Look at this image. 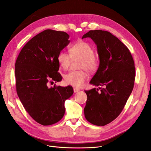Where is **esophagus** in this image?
Here are the masks:
<instances>
[{"mask_svg":"<svg viewBox=\"0 0 151 151\" xmlns=\"http://www.w3.org/2000/svg\"><path fill=\"white\" fill-rule=\"evenodd\" d=\"M73 91H74L75 93H76V92H78L80 91V89H79V88H78L74 87V88H73Z\"/></svg>","mask_w":151,"mask_h":151,"instance_id":"34e87169","label":"esophagus"}]
</instances>
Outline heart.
<instances>
[{"instance_id":"b5f03b06","label":"heart","mask_w":151,"mask_h":151,"mask_svg":"<svg viewBox=\"0 0 151 151\" xmlns=\"http://www.w3.org/2000/svg\"><path fill=\"white\" fill-rule=\"evenodd\" d=\"M94 50L87 42L80 41L76 42L69 48V54L60 52L58 54L57 61L60 67L66 70L69 67L72 59H81L80 69L93 73L98 67V60L94 55ZM88 78L86 71H71L65 76V81L68 84L75 87H80Z\"/></svg>"}]
</instances>
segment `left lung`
<instances>
[{
    "label": "left lung",
    "instance_id": "obj_1",
    "mask_svg": "<svg viewBox=\"0 0 151 151\" xmlns=\"http://www.w3.org/2000/svg\"><path fill=\"white\" fill-rule=\"evenodd\" d=\"M90 37L97 46L99 65L90 81L98 88L85 91L87 99L86 119L96 126H105L117 118L133 91L135 67L129 49L110 32L90 30L82 39Z\"/></svg>",
    "mask_w": 151,
    "mask_h": 151
}]
</instances>
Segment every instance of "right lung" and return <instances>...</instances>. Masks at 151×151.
<instances>
[{
	"label": "right lung",
	"instance_id": "add662e5",
	"mask_svg": "<svg viewBox=\"0 0 151 151\" xmlns=\"http://www.w3.org/2000/svg\"><path fill=\"white\" fill-rule=\"evenodd\" d=\"M65 32L45 30L22 49L15 63L17 92L23 106L34 121L43 126L63 117L64 103L73 94L71 86L48 87L49 80H62L58 54L70 41Z\"/></svg>",
	"mask_w": 151,
	"mask_h": 151
}]
</instances>
